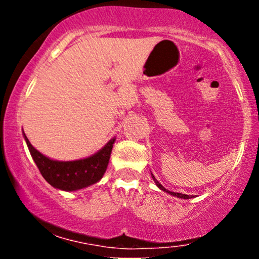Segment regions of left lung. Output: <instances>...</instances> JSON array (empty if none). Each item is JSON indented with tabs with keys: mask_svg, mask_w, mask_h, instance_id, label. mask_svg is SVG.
Returning <instances> with one entry per match:
<instances>
[{
	"mask_svg": "<svg viewBox=\"0 0 259 259\" xmlns=\"http://www.w3.org/2000/svg\"><path fill=\"white\" fill-rule=\"evenodd\" d=\"M152 178H153L154 183H156V185H157V186H158L160 190H163V191L168 192V194H170V195H173V196H177V197H180V198H185V200H187V198H191V197H190V196H189V195H184V194H179V192H171V191H168V190H167V189H164V186H162V185H160V184L158 183V181H157V179H156V178H154V177H153V175H152Z\"/></svg>",
	"mask_w": 259,
	"mask_h": 259,
	"instance_id": "1",
	"label": "left lung"
}]
</instances>
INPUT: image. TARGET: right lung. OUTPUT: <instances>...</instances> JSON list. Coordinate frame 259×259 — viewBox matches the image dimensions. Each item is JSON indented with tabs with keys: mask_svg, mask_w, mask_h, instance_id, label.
Here are the masks:
<instances>
[{
	"mask_svg": "<svg viewBox=\"0 0 259 259\" xmlns=\"http://www.w3.org/2000/svg\"><path fill=\"white\" fill-rule=\"evenodd\" d=\"M24 138L32 159L36 163L44 179L50 185L64 191H75L97 183L105 174L113 144L115 141V139H112L102 150L89 158L73 160V162H58L47 158L46 156L35 150L25 134Z\"/></svg>",
	"mask_w": 259,
	"mask_h": 259,
	"instance_id": "right-lung-1",
	"label": "right lung"
}]
</instances>
